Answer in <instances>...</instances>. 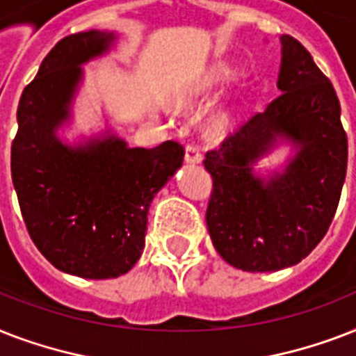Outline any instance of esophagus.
<instances>
[{"label":"esophagus","mask_w":356,"mask_h":356,"mask_svg":"<svg viewBox=\"0 0 356 356\" xmlns=\"http://www.w3.org/2000/svg\"><path fill=\"white\" fill-rule=\"evenodd\" d=\"M184 159H186L188 164H200V162L203 161V155H201V151L197 145L188 144L186 145V155H184Z\"/></svg>","instance_id":"34e87169"}]
</instances>
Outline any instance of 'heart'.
Returning a JSON list of instances; mask_svg holds the SVG:
<instances>
[{"mask_svg":"<svg viewBox=\"0 0 356 356\" xmlns=\"http://www.w3.org/2000/svg\"><path fill=\"white\" fill-rule=\"evenodd\" d=\"M240 79V72L234 68L233 64L220 60L211 66H207L203 72L195 75L194 81L190 83V86L184 92V102H203L209 97L216 96L223 88H227L229 85H233L234 81ZM231 125V114L220 113L216 114L211 122L212 133H225Z\"/></svg>","mask_w":356,"mask_h":356,"instance_id":"obj_1","label":"heart"}]
</instances>
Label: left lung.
Returning <instances> with one entry per match:
<instances>
[{"label": "left lung", "mask_w": 356, "mask_h": 356, "mask_svg": "<svg viewBox=\"0 0 356 356\" xmlns=\"http://www.w3.org/2000/svg\"><path fill=\"white\" fill-rule=\"evenodd\" d=\"M281 96L205 155L212 175L207 227L225 262L277 271L301 262L325 236L348 170V136L331 81L296 38L281 36ZM281 141L294 153L282 170L254 166Z\"/></svg>", "instance_id": "8db88e82"}]
</instances>
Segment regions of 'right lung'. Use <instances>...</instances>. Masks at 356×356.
<instances>
[{
	"mask_svg": "<svg viewBox=\"0 0 356 356\" xmlns=\"http://www.w3.org/2000/svg\"><path fill=\"white\" fill-rule=\"evenodd\" d=\"M116 38L114 31H85L47 53L19 97L10 149L33 242L57 270L85 279H114L136 264L151 201L184 159L177 142L129 147L113 129L79 144L58 138L85 77L81 66L111 51Z\"/></svg>",
	"mask_w": 356,
	"mask_h": 356,
	"instance_id": "right-lung-1",
	"label": "right lung"
}]
</instances>
